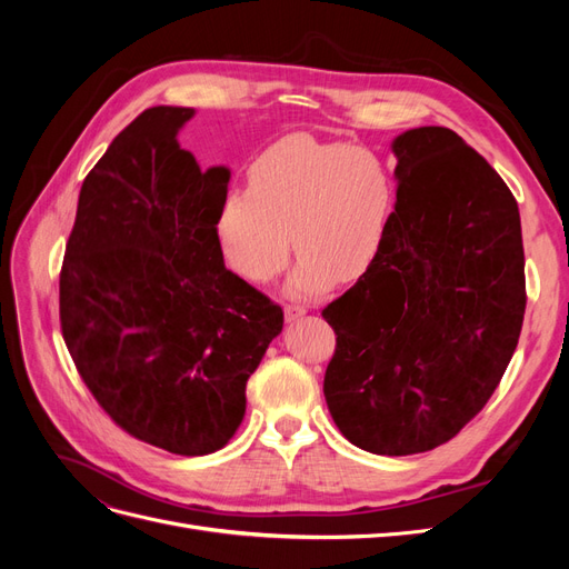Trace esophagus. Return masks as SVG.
Wrapping results in <instances>:
<instances>
[{"label": "esophagus", "mask_w": 569, "mask_h": 569, "mask_svg": "<svg viewBox=\"0 0 569 569\" xmlns=\"http://www.w3.org/2000/svg\"><path fill=\"white\" fill-rule=\"evenodd\" d=\"M306 311H308V308L301 306V303H289V306L284 308V318H287V322H295V320L303 318Z\"/></svg>", "instance_id": "34e87169"}]
</instances>
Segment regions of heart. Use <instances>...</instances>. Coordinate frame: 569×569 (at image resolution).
Returning a JSON list of instances; mask_svg holds the SVG:
<instances>
[{
	"label": "heart",
	"instance_id": "1",
	"mask_svg": "<svg viewBox=\"0 0 569 569\" xmlns=\"http://www.w3.org/2000/svg\"><path fill=\"white\" fill-rule=\"evenodd\" d=\"M393 206V173L375 151L287 134L253 159L249 189L222 197L216 232L228 266L253 284L278 278L295 242L289 291L313 295L335 272L353 280L372 266Z\"/></svg>",
	"mask_w": 569,
	"mask_h": 569
}]
</instances>
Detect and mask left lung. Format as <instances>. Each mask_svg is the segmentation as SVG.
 <instances>
[{"instance_id": "left-lung-1", "label": "left lung", "mask_w": 569, "mask_h": 569, "mask_svg": "<svg viewBox=\"0 0 569 569\" xmlns=\"http://www.w3.org/2000/svg\"><path fill=\"white\" fill-rule=\"evenodd\" d=\"M396 206L372 266L322 308L337 347L325 401L377 456L451 441L518 349L527 287L518 201L449 128L396 137Z\"/></svg>"}]
</instances>
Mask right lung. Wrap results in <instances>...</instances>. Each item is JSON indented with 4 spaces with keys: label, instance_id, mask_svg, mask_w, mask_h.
Returning <instances> with one entry per match:
<instances>
[{
    "label": "right lung",
    "instance_id": "obj_1",
    "mask_svg": "<svg viewBox=\"0 0 569 569\" xmlns=\"http://www.w3.org/2000/svg\"><path fill=\"white\" fill-rule=\"evenodd\" d=\"M194 109L151 107L82 182L59 274L61 335L107 416L178 456L226 446L284 313L226 268L228 168L201 173L176 134Z\"/></svg>",
    "mask_w": 569,
    "mask_h": 569
}]
</instances>
